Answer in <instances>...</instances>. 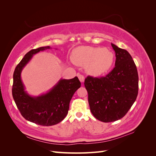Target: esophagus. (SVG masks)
<instances>
[{
    "mask_svg": "<svg viewBox=\"0 0 156 156\" xmlns=\"http://www.w3.org/2000/svg\"><path fill=\"white\" fill-rule=\"evenodd\" d=\"M77 77L79 79V81H81V83H83L84 81V77L83 76V75H81L80 73H77Z\"/></svg>",
    "mask_w": 156,
    "mask_h": 156,
    "instance_id": "1",
    "label": "esophagus"
}]
</instances>
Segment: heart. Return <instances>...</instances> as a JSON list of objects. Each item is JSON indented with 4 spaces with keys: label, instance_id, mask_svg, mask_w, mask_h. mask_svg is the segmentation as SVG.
I'll use <instances>...</instances> for the list:
<instances>
[{
    "label": "heart",
    "instance_id": "obj_1",
    "mask_svg": "<svg viewBox=\"0 0 156 156\" xmlns=\"http://www.w3.org/2000/svg\"><path fill=\"white\" fill-rule=\"evenodd\" d=\"M72 58L75 64L86 66L90 74L99 76L111 69L114 64L115 55L106 48L80 46L73 51Z\"/></svg>",
    "mask_w": 156,
    "mask_h": 156
}]
</instances>
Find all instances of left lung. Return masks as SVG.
<instances>
[{
    "instance_id": "8db88e82",
    "label": "left lung",
    "mask_w": 156,
    "mask_h": 156,
    "mask_svg": "<svg viewBox=\"0 0 156 156\" xmlns=\"http://www.w3.org/2000/svg\"><path fill=\"white\" fill-rule=\"evenodd\" d=\"M116 55L115 67L105 77L88 76L84 80L90 111L96 119L111 122L123 118L137 97L136 67L126 50L111 44Z\"/></svg>"
}]
</instances>
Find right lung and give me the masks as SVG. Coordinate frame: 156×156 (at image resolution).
I'll use <instances>...</instances> for the list:
<instances>
[{
  "label": "right lung",
  "mask_w": 156,
  "mask_h": 156,
  "mask_svg": "<svg viewBox=\"0 0 156 156\" xmlns=\"http://www.w3.org/2000/svg\"><path fill=\"white\" fill-rule=\"evenodd\" d=\"M49 46L32 49L25 55L14 71L12 96L21 115L33 123L43 126L58 124L66 116L69 102L74 93L81 87L77 77L71 79H60L55 85L46 93L32 96L25 90L21 74L25 66L34 55L46 49Z\"/></svg>",
  "instance_id": "add662e5"
}]
</instances>
